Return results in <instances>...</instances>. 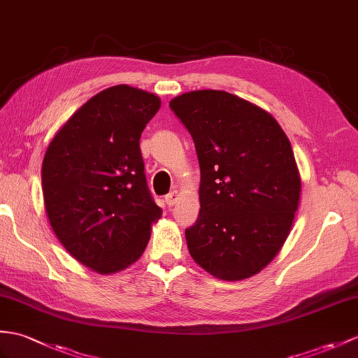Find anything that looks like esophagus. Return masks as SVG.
Returning <instances> with one entry per match:
<instances>
[{
	"mask_svg": "<svg viewBox=\"0 0 358 358\" xmlns=\"http://www.w3.org/2000/svg\"><path fill=\"white\" fill-rule=\"evenodd\" d=\"M178 198H180V192H177V190H172L171 194L166 195L164 201H166V204H168V206H176L177 201H178Z\"/></svg>",
	"mask_w": 358,
	"mask_h": 358,
	"instance_id": "obj_1",
	"label": "esophagus"
}]
</instances>
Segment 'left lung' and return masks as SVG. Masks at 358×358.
Masks as SVG:
<instances>
[{"mask_svg":"<svg viewBox=\"0 0 358 358\" xmlns=\"http://www.w3.org/2000/svg\"><path fill=\"white\" fill-rule=\"evenodd\" d=\"M169 106L192 136L201 169L189 253L221 280L252 278L280 252L301 201L292 143L268 111L227 91H189Z\"/></svg>","mask_w":358,"mask_h":358,"instance_id":"1","label":"left lung"}]
</instances>
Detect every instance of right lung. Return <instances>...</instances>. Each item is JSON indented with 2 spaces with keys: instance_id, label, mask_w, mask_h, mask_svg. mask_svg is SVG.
<instances>
[{
  "instance_id": "right-lung-1",
  "label": "right lung",
  "mask_w": 358,
  "mask_h": 358,
  "mask_svg": "<svg viewBox=\"0 0 358 358\" xmlns=\"http://www.w3.org/2000/svg\"><path fill=\"white\" fill-rule=\"evenodd\" d=\"M160 106L145 90L110 87L82 105L45 149L41 177L50 226L74 259L99 274L138 261L162 218L138 143Z\"/></svg>"
}]
</instances>
